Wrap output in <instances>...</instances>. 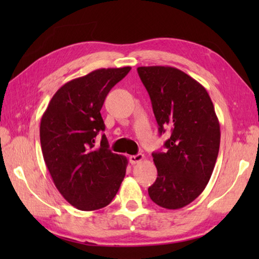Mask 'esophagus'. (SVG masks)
Returning a JSON list of instances; mask_svg holds the SVG:
<instances>
[{
  "instance_id": "esophagus-1",
  "label": "esophagus",
  "mask_w": 259,
  "mask_h": 259,
  "mask_svg": "<svg viewBox=\"0 0 259 259\" xmlns=\"http://www.w3.org/2000/svg\"><path fill=\"white\" fill-rule=\"evenodd\" d=\"M144 159H145V156H144L143 154L130 155L129 156V162L131 164H136V163H139V162H142Z\"/></svg>"
}]
</instances>
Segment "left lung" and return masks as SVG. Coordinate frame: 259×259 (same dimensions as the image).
<instances>
[{"label": "left lung", "mask_w": 259, "mask_h": 259, "mask_svg": "<svg viewBox=\"0 0 259 259\" xmlns=\"http://www.w3.org/2000/svg\"><path fill=\"white\" fill-rule=\"evenodd\" d=\"M150 95L159 133L171 131L165 153H153L157 178L148 195L165 209H181L203 192L221 144V126L205 88L170 66L137 68Z\"/></svg>", "instance_id": "obj_1"}]
</instances>
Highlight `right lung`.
<instances>
[{
    "mask_svg": "<svg viewBox=\"0 0 259 259\" xmlns=\"http://www.w3.org/2000/svg\"><path fill=\"white\" fill-rule=\"evenodd\" d=\"M131 67L99 68L60 87L43 113L40 140L52 181L73 207L91 211L112 202L125 176L126 157L108 150L100 114L109 90Z\"/></svg>",
    "mask_w": 259,
    "mask_h": 259,
    "instance_id": "obj_1",
    "label": "right lung"
}]
</instances>
